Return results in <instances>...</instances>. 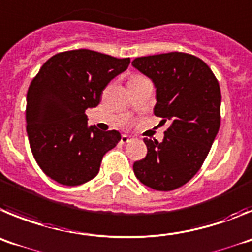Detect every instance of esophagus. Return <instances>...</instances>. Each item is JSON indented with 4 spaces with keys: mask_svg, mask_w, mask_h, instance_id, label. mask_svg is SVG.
Listing matches in <instances>:
<instances>
[{
    "mask_svg": "<svg viewBox=\"0 0 252 252\" xmlns=\"http://www.w3.org/2000/svg\"><path fill=\"white\" fill-rule=\"evenodd\" d=\"M131 139H133V138H130V137H128V135L123 134V135H122V139H121V143H122V144H126V143L130 142V140H131Z\"/></svg>",
    "mask_w": 252,
    "mask_h": 252,
    "instance_id": "esophagus-1",
    "label": "esophagus"
}]
</instances>
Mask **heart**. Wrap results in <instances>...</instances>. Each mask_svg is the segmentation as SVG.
I'll return each instance as SVG.
<instances>
[{
  "label": "heart",
  "mask_w": 252,
  "mask_h": 252,
  "mask_svg": "<svg viewBox=\"0 0 252 252\" xmlns=\"http://www.w3.org/2000/svg\"><path fill=\"white\" fill-rule=\"evenodd\" d=\"M135 76H139V75H134V76H133V78H135Z\"/></svg>",
  "instance_id": "heart-1"
}]
</instances>
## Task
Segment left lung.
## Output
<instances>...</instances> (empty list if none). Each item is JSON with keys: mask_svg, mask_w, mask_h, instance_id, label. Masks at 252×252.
Returning a JSON list of instances; mask_svg holds the SVG:
<instances>
[{"mask_svg": "<svg viewBox=\"0 0 252 252\" xmlns=\"http://www.w3.org/2000/svg\"><path fill=\"white\" fill-rule=\"evenodd\" d=\"M135 69L157 88L154 115L168 123L162 142L144 138L147 156L135 177L156 191H173L199 171L221 124L219 80L205 61L186 53L135 58Z\"/></svg>", "mask_w": 252, "mask_h": 252, "instance_id": "obj_1", "label": "left lung"}]
</instances>
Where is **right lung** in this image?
I'll use <instances>...</instances> for the list:
<instances>
[{
  "mask_svg": "<svg viewBox=\"0 0 252 252\" xmlns=\"http://www.w3.org/2000/svg\"><path fill=\"white\" fill-rule=\"evenodd\" d=\"M130 59L79 49L50 58L27 90L26 130L30 148L46 176L79 186L98 174L104 154L121 140L117 130L87 126L88 108L101 100L112 79Z\"/></svg>",
  "mask_w": 252,
  "mask_h": 252,
  "instance_id": "1",
  "label": "right lung"
}]
</instances>
